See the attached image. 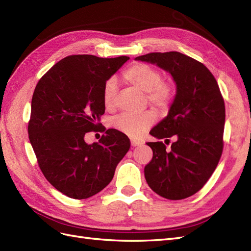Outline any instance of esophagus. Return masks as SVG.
I'll return each instance as SVG.
<instances>
[{"label":"esophagus","instance_id":"esophagus-1","mask_svg":"<svg viewBox=\"0 0 251 251\" xmlns=\"http://www.w3.org/2000/svg\"><path fill=\"white\" fill-rule=\"evenodd\" d=\"M130 143H131V146H132V147L140 146L141 144H142V142H140V141H137V140H131Z\"/></svg>","mask_w":251,"mask_h":251}]
</instances>
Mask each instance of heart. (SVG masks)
<instances>
[{
    "label": "heart",
    "mask_w": 251,
    "mask_h": 251,
    "mask_svg": "<svg viewBox=\"0 0 251 251\" xmlns=\"http://www.w3.org/2000/svg\"><path fill=\"white\" fill-rule=\"evenodd\" d=\"M123 77L126 82L146 93L147 101L159 109H165L169 106L172 96L170 85L162 82V77L159 71L145 63H136L127 69ZM115 83L109 80L104 88V104L106 108L111 109L114 106ZM156 115L151 111H145L138 114H123L113 120V126L121 132L131 138H138L155 123Z\"/></svg>",
    "instance_id": "1"
}]
</instances>
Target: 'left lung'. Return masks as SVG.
Returning <instances> with one entry per match:
<instances>
[{"label":"left lung","instance_id":"obj_1","mask_svg":"<svg viewBox=\"0 0 251 251\" xmlns=\"http://www.w3.org/2000/svg\"><path fill=\"white\" fill-rule=\"evenodd\" d=\"M136 60L169 72L176 95L166 117L152 128L157 139L175 137L171 150L162 142H149L151 161L144 175L158 195L178 201L194 195L209 180L223 152L225 102L214 76L191 57L179 52L150 53Z\"/></svg>","mask_w":251,"mask_h":251}]
</instances>
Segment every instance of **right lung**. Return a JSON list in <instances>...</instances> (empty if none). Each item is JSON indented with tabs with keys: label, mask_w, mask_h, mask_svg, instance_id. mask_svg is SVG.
Listing matches in <instances>:
<instances>
[{
	"label": "right lung",
	"mask_w": 251,
	"mask_h": 251,
	"mask_svg": "<svg viewBox=\"0 0 251 251\" xmlns=\"http://www.w3.org/2000/svg\"><path fill=\"white\" fill-rule=\"evenodd\" d=\"M128 59L68 56L35 88L28 123L30 144L47 180L70 198H89L106 188L129 151L126 134L101 128L99 123L105 113L106 81ZM95 130L105 133L99 143L87 145L85 133Z\"/></svg>",
	"instance_id": "add662e5"
}]
</instances>
